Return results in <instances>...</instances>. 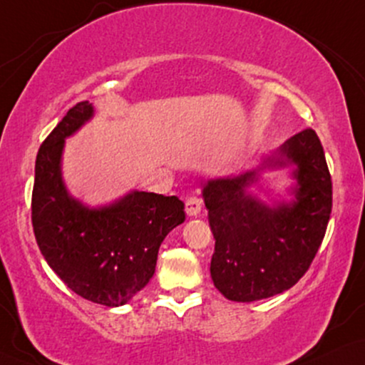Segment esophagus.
<instances>
[{
	"mask_svg": "<svg viewBox=\"0 0 365 365\" xmlns=\"http://www.w3.org/2000/svg\"><path fill=\"white\" fill-rule=\"evenodd\" d=\"M202 210V200L195 195L188 197L185 200V212L190 217H197L198 214H200Z\"/></svg>",
	"mask_w": 365,
	"mask_h": 365,
	"instance_id": "34e87169",
	"label": "esophagus"
}]
</instances>
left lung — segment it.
<instances>
[{
  "label": "left lung",
  "mask_w": 365,
  "mask_h": 365,
  "mask_svg": "<svg viewBox=\"0 0 365 365\" xmlns=\"http://www.w3.org/2000/svg\"><path fill=\"white\" fill-rule=\"evenodd\" d=\"M264 165H297L293 204L269 207L247 193L255 170L209 180L202 190L215 237L210 276L232 302L264 299L297 284L324 241L331 214V177L312 128L286 140Z\"/></svg>",
  "instance_id": "left-lung-1"
}]
</instances>
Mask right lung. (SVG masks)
<instances>
[{"label":"right lung","instance_id":"obj_1","mask_svg":"<svg viewBox=\"0 0 365 365\" xmlns=\"http://www.w3.org/2000/svg\"><path fill=\"white\" fill-rule=\"evenodd\" d=\"M92 113L89 101L76 104L41 143L31 224L45 261L73 293L119 307L148 284L161 242L185 220V205L175 195L131 192L103 209H89L68 195L60 172L63 143Z\"/></svg>","mask_w":365,"mask_h":365}]
</instances>
